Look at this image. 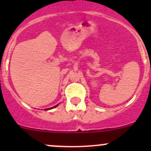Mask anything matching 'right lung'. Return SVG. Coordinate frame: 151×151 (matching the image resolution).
Returning <instances> with one entry per match:
<instances>
[{
    "mask_svg": "<svg viewBox=\"0 0 151 151\" xmlns=\"http://www.w3.org/2000/svg\"><path fill=\"white\" fill-rule=\"evenodd\" d=\"M58 105H56V106H53V107H51V109H52V108L56 107V106H57ZM47 109H50V108H49V109H45V110H47Z\"/></svg>",
    "mask_w": 151,
    "mask_h": 151,
    "instance_id": "right-lung-1",
    "label": "right lung"
}]
</instances>
